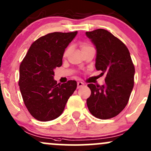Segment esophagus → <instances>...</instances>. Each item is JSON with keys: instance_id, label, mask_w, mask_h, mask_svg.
Listing matches in <instances>:
<instances>
[{"instance_id": "obj_1", "label": "esophagus", "mask_w": 151, "mask_h": 151, "mask_svg": "<svg viewBox=\"0 0 151 151\" xmlns=\"http://www.w3.org/2000/svg\"><path fill=\"white\" fill-rule=\"evenodd\" d=\"M84 84L83 83V82H77V89L80 88L81 87H82V86H84Z\"/></svg>"}]
</instances>
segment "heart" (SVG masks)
I'll return each mask as SVG.
<instances>
[{"label":"heart","mask_w":151,"mask_h":151,"mask_svg":"<svg viewBox=\"0 0 151 151\" xmlns=\"http://www.w3.org/2000/svg\"><path fill=\"white\" fill-rule=\"evenodd\" d=\"M80 47H81V50H82V51L85 50V49H89V48H91L92 46H91L90 45H89V44H87V43H82V44H81V45H80ZM69 51H70V47H68L67 49L65 50V51H64V55L67 56V54H69Z\"/></svg>","instance_id":"1"}]
</instances>
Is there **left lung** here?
<instances>
[{
	"label": "left lung",
	"instance_id": "left-lung-1",
	"mask_svg": "<svg viewBox=\"0 0 151 151\" xmlns=\"http://www.w3.org/2000/svg\"><path fill=\"white\" fill-rule=\"evenodd\" d=\"M97 50L95 67L105 74V84H89L91 95L87 100L89 112L97 118L115 117L127 105L134 86L135 67L130 52L120 39L107 30L86 32Z\"/></svg>",
	"mask_w": 151,
	"mask_h": 151
}]
</instances>
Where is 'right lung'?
<instances>
[{"mask_svg":"<svg viewBox=\"0 0 151 151\" xmlns=\"http://www.w3.org/2000/svg\"><path fill=\"white\" fill-rule=\"evenodd\" d=\"M77 34L54 32L41 36L31 44L20 65V91L36 120L46 122L59 117L77 88L74 80L59 84L54 79V70L62 65L65 49Z\"/></svg>","mask_w":151,"mask_h":151,"instance_id":"obj_1","label":"right lung"}]
</instances>
